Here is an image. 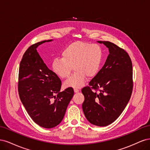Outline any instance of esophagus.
Wrapping results in <instances>:
<instances>
[{"instance_id":"esophagus-1","label":"esophagus","mask_w":150,"mask_h":150,"mask_svg":"<svg viewBox=\"0 0 150 150\" xmlns=\"http://www.w3.org/2000/svg\"><path fill=\"white\" fill-rule=\"evenodd\" d=\"M74 93H78L79 92V89H77V88H74Z\"/></svg>"}]
</instances>
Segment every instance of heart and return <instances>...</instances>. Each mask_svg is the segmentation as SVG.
<instances>
[{
	"mask_svg": "<svg viewBox=\"0 0 150 150\" xmlns=\"http://www.w3.org/2000/svg\"><path fill=\"white\" fill-rule=\"evenodd\" d=\"M62 58H56L52 63L53 72L62 79L69 76L73 67L74 73L64 83L65 87L78 88L86 79L96 76L102 64L103 52L96 44L76 41L66 46L61 54Z\"/></svg>",
	"mask_w": 150,
	"mask_h": 150,
	"instance_id": "b5f03b06",
	"label": "heart"
}]
</instances>
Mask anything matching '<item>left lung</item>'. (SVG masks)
<instances>
[{
    "label": "left lung",
    "instance_id": "8db88e82",
    "mask_svg": "<svg viewBox=\"0 0 150 150\" xmlns=\"http://www.w3.org/2000/svg\"><path fill=\"white\" fill-rule=\"evenodd\" d=\"M98 42L105 45L110 54L89 86L81 90L84 96L82 107L89 122L106 126L120 116L129 101L133 87V66L123 49L109 41Z\"/></svg>",
    "mask_w": 150,
    "mask_h": 150
}]
</instances>
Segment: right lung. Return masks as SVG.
Instances as JSON below:
<instances>
[{
	"label": "right lung",
	"instance_id": "1",
	"mask_svg": "<svg viewBox=\"0 0 150 150\" xmlns=\"http://www.w3.org/2000/svg\"><path fill=\"white\" fill-rule=\"evenodd\" d=\"M52 39L33 44L24 54L19 71L21 101L36 124L52 128L60 123L74 95L73 88L60 91L61 81L50 70L37 52V47Z\"/></svg>",
	"mask_w": 150,
	"mask_h": 150
}]
</instances>
